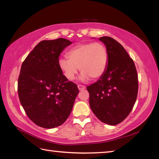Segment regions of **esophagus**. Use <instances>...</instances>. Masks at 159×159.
Here are the masks:
<instances>
[{
  "label": "esophagus",
  "instance_id": "1",
  "mask_svg": "<svg viewBox=\"0 0 159 159\" xmlns=\"http://www.w3.org/2000/svg\"><path fill=\"white\" fill-rule=\"evenodd\" d=\"M78 88H79V90H83L85 89V86L82 85H78Z\"/></svg>",
  "mask_w": 159,
  "mask_h": 159
}]
</instances>
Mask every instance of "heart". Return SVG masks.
Segmentation results:
<instances>
[{"label":"heart","instance_id":"b5f03b06","mask_svg":"<svg viewBox=\"0 0 159 159\" xmlns=\"http://www.w3.org/2000/svg\"><path fill=\"white\" fill-rule=\"evenodd\" d=\"M67 57L60 58L59 68L67 79L74 80L78 71L82 72L83 81L90 78L96 79L105 72L109 63L106 47L100 43H85L75 45L66 53Z\"/></svg>","mask_w":159,"mask_h":159}]
</instances>
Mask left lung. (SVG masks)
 Masks as SVG:
<instances>
[{"label":"left lung","instance_id":"left-lung-1","mask_svg":"<svg viewBox=\"0 0 159 159\" xmlns=\"http://www.w3.org/2000/svg\"><path fill=\"white\" fill-rule=\"evenodd\" d=\"M99 40L105 45L109 63L98 81L87 87L90 107L102 122L115 125L128 116L135 103L138 73L133 60L119 43L109 36Z\"/></svg>","mask_w":159,"mask_h":159}]
</instances>
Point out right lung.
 I'll list each match as a JSON object with an SVG mask.
<instances>
[{"label":"right lung","instance_id":"1","mask_svg":"<svg viewBox=\"0 0 159 159\" xmlns=\"http://www.w3.org/2000/svg\"><path fill=\"white\" fill-rule=\"evenodd\" d=\"M71 43L65 39L42 41L21 64L19 98L28 117L40 127L54 128L63 124L79 93L58 66L61 52Z\"/></svg>","mask_w":159,"mask_h":159}]
</instances>
